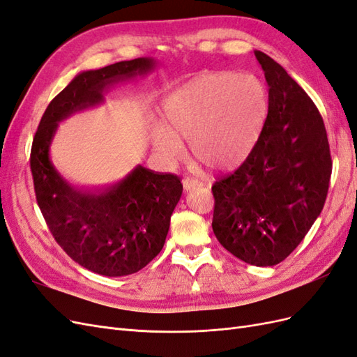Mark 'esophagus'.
I'll return each instance as SVG.
<instances>
[{"mask_svg": "<svg viewBox=\"0 0 357 357\" xmlns=\"http://www.w3.org/2000/svg\"><path fill=\"white\" fill-rule=\"evenodd\" d=\"M198 186H202V183L198 180V178H185L183 180V188H185V190L188 192V190H192V189H195V188H198Z\"/></svg>", "mask_w": 357, "mask_h": 357, "instance_id": "esophagus-1", "label": "esophagus"}]
</instances>
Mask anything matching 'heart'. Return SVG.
<instances>
[{"label":"heart","instance_id":"b5f03b06","mask_svg":"<svg viewBox=\"0 0 357 357\" xmlns=\"http://www.w3.org/2000/svg\"><path fill=\"white\" fill-rule=\"evenodd\" d=\"M269 113L265 83L250 73H204L164 101L168 128H155L152 143L169 160L192 155L208 169L238 165L261 138Z\"/></svg>","mask_w":357,"mask_h":357}]
</instances>
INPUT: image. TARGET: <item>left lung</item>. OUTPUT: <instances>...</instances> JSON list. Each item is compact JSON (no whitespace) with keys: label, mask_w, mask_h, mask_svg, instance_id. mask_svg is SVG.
<instances>
[{"label":"left lung","mask_w":357,"mask_h":357,"mask_svg":"<svg viewBox=\"0 0 357 357\" xmlns=\"http://www.w3.org/2000/svg\"><path fill=\"white\" fill-rule=\"evenodd\" d=\"M269 113L255 149L214 183L213 231L243 262L277 265L304 240L325 205L332 159L317 107L287 71L261 50Z\"/></svg>","instance_id":"8db88e82"}]
</instances>
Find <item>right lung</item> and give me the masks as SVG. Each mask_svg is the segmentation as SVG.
<instances>
[{
  "instance_id": "1",
  "label": "right lung",
  "mask_w": 357,
  "mask_h": 357,
  "mask_svg": "<svg viewBox=\"0 0 357 357\" xmlns=\"http://www.w3.org/2000/svg\"><path fill=\"white\" fill-rule=\"evenodd\" d=\"M155 67V59L137 58L77 74L50 101L32 142L36 197L52 235L73 261L107 277L134 274L159 255L183 185L174 174L137 165L107 189H75L53 167L50 144L63 119L102 104L113 84Z\"/></svg>"
}]
</instances>
